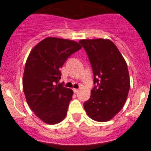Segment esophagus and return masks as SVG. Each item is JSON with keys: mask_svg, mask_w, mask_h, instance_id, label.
<instances>
[{"mask_svg": "<svg viewBox=\"0 0 151 151\" xmlns=\"http://www.w3.org/2000/svg\"><path fill=\"white\" fill-rule=\"evenodd\" d=\"M73 92H74V93H77V92L78 91V89H76V88H73Z\"/></svg>", "mask_w": 151, "mask_h": 151, "instance_id": "obj_1", "label": "esophagus"}]
</instances>
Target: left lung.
<instances>
[{"label": "left lung", "instance_id": "8db88e82", "mask_svg": "<svg viewBox=\"0 0 151 151\" xmlns=\"http://www.w3.org/2000/svg\"><path fill=\"white\" fill-rule=\"evenodd\" d=\"M89 58L94 87L84 108L90 118L106 122L122 110L129 88L127 63L117 47L109 39L79 41Z\"/></svg>", "mask_w": 151, "mask_h": 151}]
</instances>
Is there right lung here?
<instances>
[{"label": "right lung", "mask_w": 151, "mask_h": 151, "mask_svg": "<svg viewBox=\"0 0 151 151\" xmlns=\"http://www.w3.org/2000/svg\"><path fill=\"white\" fill-rule=\"evenodd\" d=\"M81 48L74 41L48 37L28 57L22 79L24 94L31 110L45 123H59L66 117L73 91L58 84L60 69Z\"/></svg>", "instance_id": "1"}]
</instances>
